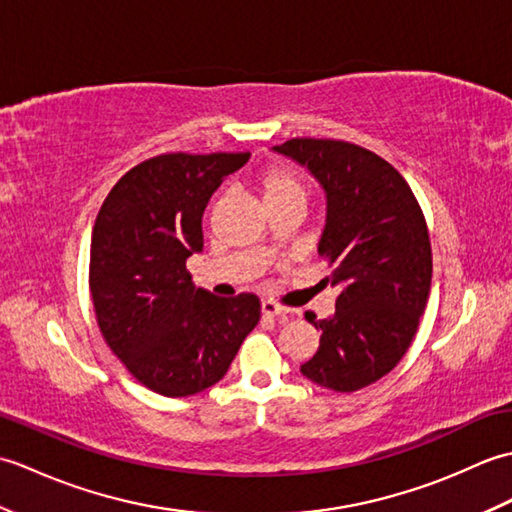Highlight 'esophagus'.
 Listing matches in <instances>:
<instances>
[{"label": "esophagus", "mask_w": 512, "mask_h": 512, "mask_svg": "<svg viewBox=\"0 0 512 512\" xmlns=\"http://www.w3.org/2000/svg\"><path fill=\"white\" fill-rule=\"evenodd\" d=\"M262 312L266 314V317H284V314H288L286 308H281L279 303L270 301V299H264V301H262Z\"/></svg>", "instance_id": "esophagus-1"}]
</instances>
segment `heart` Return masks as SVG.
<instances>
[{"label": "heart", "mask_w": 512, "mask_h": 512, "mask_svg": "<svg viewBox=\"0 0 512 512\" xmlns=\"http://www.w3.org/2000/svg\"><path fill=\"white\" fill-rule=\"evenodd\" d=\"M259 189H262L266 206H275L288 200H299L306 204L308 198L306 184L288 167H268L259 176Z\"/></svg>", "instance_id": "1"}]
</instances>
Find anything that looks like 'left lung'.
<instances>
[{"label":"left lung","instance_id":"1","mask_svg":"<svg viewBox=\"0 0 512 512\" xmlns=\"http://www.w3.org/2000/svg\"><path fill=\"white\" fill-rule=\"evenodd\" d=\"M308 169L325 193L319 255L341 288L334 314L306 319L321 330L301 374L356 391L394 369L416 336L431 290L427 222L405 178L387 160L343 140L292 138L273 147Z\"/></svg>","mask_w":512,"mask_h":512}]
</instances>
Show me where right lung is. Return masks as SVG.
<instances>
[{
  "instance_id": "obj_1",
  "label": "right lung",
  "mask_w": 512,
  "mask_h": 512,
  "mask_svg": "<svg viewBox=\"0 0 512 512\" xmlns=\"http://www.w3.org/2000/svg\"><path fill=\"white\" fill-rule=\"evenodd\" d=\"M250 154H169L127 171L92 231L90 290L112 352L138 383L193 396L222 380L259 321V299L195 288L187 259L202 253V217L217 187Z\"/></svg>"
}]
</instances>
